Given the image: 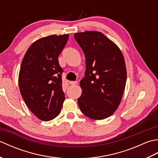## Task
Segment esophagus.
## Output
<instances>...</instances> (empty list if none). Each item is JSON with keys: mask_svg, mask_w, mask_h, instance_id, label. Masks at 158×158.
<instances>
[{"mask_svg": "<svg viewBox=\"0 0 158 158\" xmlns=\"http://www.w3.org/2000/svg\"><path fill=\"white\" fill-rule=\"evenodd\" d=\"M69 83H70V85H77V83H78V82H77V81H70Z\"/></svg>", "mask_w": 158, "mask_h": 158, "instance_id": "esophagus-1", "label": "esophagus"}]
</instances>
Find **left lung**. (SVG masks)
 Returning <instances> with one entry per match:
<instances>
[{"instance_id": "obj_1", "label": "left lung", "mask_w": 158, "mask_h": 158, "mask_svg": "<svg viewBox=\"0 0 158 158\" xmlns=\"http://www.w3.org/2000/svg\"><path fill=\"white\" fill-rule=\"evenodd\" d=\"M85 58V77L77 99L81 112L94 120L112 115L118 108L125 90V60L115 43L102 32L85 31L74 35Z\"/></svg>"}]
</instances>
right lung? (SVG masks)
I'll return each instance as SVG.
<instances>
[{
  "instance_id": "right-lung-1",
  "label": "right lung",
  "mask_w": 158,
  "mask_h": 158,
  "mask_svg": "<svg viewBox=\"0 0 158 158\" xmlns=\"http://www.w3.org/2000/svg\"><path fill=\"white\" fill-rule=\"evenodd\" d=\"M69 36L53 35L36 40L20 67L18 82L22 98L31 111L45 122L59 115L65 100L58 58Z\"/></svg>"
}]
</instances>
